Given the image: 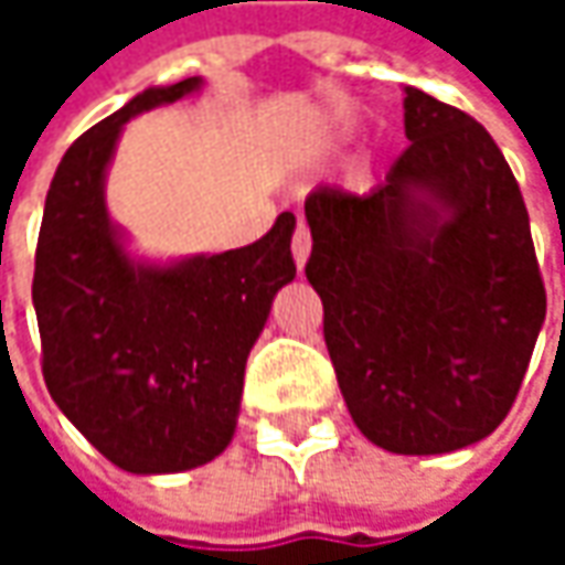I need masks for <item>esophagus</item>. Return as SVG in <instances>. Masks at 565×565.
<instances>
[{
  "label": "esophagus",
  "mask_w": 565,
  "mask_h": 565,
  "mask_svg": "<svg viewBox=\"0 0 565 565\" xmlns=\"http://www.w3.org/2000/svg\"><path fill=\"white\" fill-rule=\"evenodd\" d=\"M292 257H295V267H298V270H305V264H308V257H311V232H308L305 223H298V226H295Z\"/></svg>",
  "instance_id": "esophagus-1"
}]
</instances>
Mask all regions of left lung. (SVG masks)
Returning <instances> with one entry per match:
<instances>
[{"label":"left lung","mask_w":565,"mask_h":565,"mask_svg":"<svg viewBox=\"0 0 565 565\" xmlns=\"http://www.w3.org/2000/svg\"><path fill=\"white\" fill-rule=\"evenodd\" d=\"M405 90L408 147L371 194L305 201L308 282L361 434L440 456L484 440L515 402L547 295L529 210L484 125Z\"/></svg>","instance_id":"8db88e82"}]
</instances>
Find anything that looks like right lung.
I'll list each match as a JSON object with an SVG mask.
<instances>
[{"label":"right lung","instance_id":"1","mask_svg":"<svg viewBox=\"0 0 565 565\" xmlns=\"http://www.w3.org/2000/svg\"><path fill=\"white\" fill-rule=\"evenodd\" d=\"M201 87L204 77L147 87L84 131L55 169L36 242L33 311L50 396L131 475L206 466L232 444L250 349L295 279L292 213L248 248L150 260L106 206L125 125Z\"/></svg>","mask_w":565,"mask_h":565}]
</instances>
